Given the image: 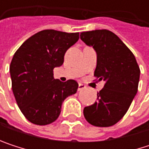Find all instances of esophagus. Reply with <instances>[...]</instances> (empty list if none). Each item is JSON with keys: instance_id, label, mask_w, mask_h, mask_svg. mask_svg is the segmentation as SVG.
<instances>
[{"instance_id": "obj_1", "label": "esophagus", "mask_w": 149, "mask_h": 149, "mask_svg": "<svg viewBox=\"0 0 149 149\" xmlns=\"http://www.w3.org/2000/svg\"><path fill=\"white\" fill-rule=\"evenodd\" d=\"M85 87H86V86H85L84 84H83L80 83V84H78V89H77V90H78V91H82V90L85 89Z\"/></svg>"}]
</instances>
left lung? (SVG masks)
<instances>
[{"label": "left lung", "instance_id": "left-lung-1", "mask_svg": "<svg viewBox=\"0 0 149 149\" xmlns=\"http://www.w3.org/2000/svg\"><path fill=\"white\" fill-rule=\"evenodd\" d=\"M80 39L97 52L95 80L105 81L97 101L84 109V116L93 126H112L124 116L137 93L139 65L133 52L111 31L82 32Z\"/></svg>", "mask_w": 149, "mask_h": 149}]
</instances>
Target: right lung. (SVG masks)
Listing matches in <instances>:
<instances>
[{
    "label": "right lung",
    "mask_w": 149,
    "mask_h": 149,
    "mask_svg": "<svg viewBox=\"0 0 149 149\" xmlns=\"http://www.w3.org/2000/svg\"><path fill=\"white\" fill-rule=\"evenodd\" d=\"M78 39L79 33L47 29L33 34L15 52L9 68L12 90L30 123L47 125L55 122L64 100L77 92V81L55 79L53 69L62 65L65 53Z\"/></svg>",
    "instance_id": "right-lung-1"
}]
</instances>
